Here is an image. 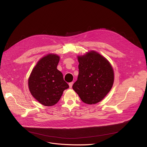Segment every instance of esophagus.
I'll return each mask as SVG.
<instances>
[{"label":"esophagus","mask_w":147,"mask_h":147,"mask_svg":"<svg viewBox=\"0 0 147 147\" xmlns=\"http://www.w3.org/2000/svg\"><path fill=\"white\" fill-rule=\"evenodd\" d=\"M73 82H70L69 83V87L70 88H71L72 87V86H73Z\"/></svg>","instance_id":"esophagus-1"}]
</instances>
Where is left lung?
<instances>
[{
    "instance_id": "left-lung-1",
    "label": "left lung",
    "mask_w": 147,
    "mask_h": 147,
    "mask_svg": "<svg viewBox=\"0 0 147 147\" xmlns=\"http://www.w3.org/2000/svg\"><path fill=\"white\" fill-rule=\"evenodd\" d=\"M79 73L73 89L86 103L95 104L111 91L114 81L113 69L106 58L91 51L78 56Z\"/></svg>"
}]
</instances>
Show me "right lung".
<instances>
[{"label": "right lung", "instance_id": "obj_1", "mask_svg": "<svg viewBox=\"0 0 147 147\" xmlns=\"http://www.w3.org/2000/svg\"><path fill=\"white\" fill-rule=\"evenodd\" d=\"M60 57L48 54L41 58L34 67L28 78L31 95L42 105L53 106L69 86L62 73L57 69Z\"/></svg>", "mask_w": 147, "mask_h": 147}]
</instances>
